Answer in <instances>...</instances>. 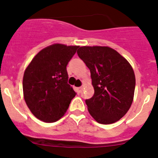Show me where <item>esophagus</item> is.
Wrapping results in <instances>:
<instances>
[{"mask_svg":"<svg viewBox=\"0 0 158 158\" xmlns=\"http://www.w3.org/2000/svg\"><path fill=\"white\" fill-rule=\"evenodd\" d=\"M82 89H83V88H82V87H78V88H77L76 90H77V92L78 94H80V93H81V92H82Z\"/></svg>","mask_w":158,"mask_h":158,"instance_id":"1","label":"esophagus"}]
</instances>
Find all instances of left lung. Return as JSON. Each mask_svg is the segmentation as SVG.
<instances>
[{
	"instance_id": "left-lung-1",
	"label": "left lung",
	"mask_w": 158,
	"mask_h": 158,
	"mask_svg": "<svg viewBox=\"0 0 158 158\" xmlns=\"http://www.w3.org/2000/svg\"><path fill=\"white\" fill-rule=\"evenodd\" d=\"M77 54L91 73L94 95L85 100L89 114L101 124L126 115L133 102L135 76L127 60L108 47H81Z\"/></svg>"
}]
</instances>
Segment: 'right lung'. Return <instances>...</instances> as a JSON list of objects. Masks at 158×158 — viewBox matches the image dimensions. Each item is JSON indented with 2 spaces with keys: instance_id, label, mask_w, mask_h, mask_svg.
Wrapping results in <instances>:
<instances>
[{
  "instance_id": "add662e5",
  "label": "right lung",
  "mask_w": 158,
  "mask_h": 158,
  "mask_svg": "<svg viewBox=\"0 0 158 158\" xmlns=\"http://www.w3.org/2000/svg\"><path fill=\"white\" fill-rule=\"evenodd\" d=\"M78 47L60 43L45 47L25 69L24 100L32 114L43 122L54 123L62 118L76 96L67 83L66 65Z\"/></svg>"
}]
</instances>
